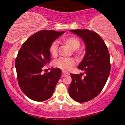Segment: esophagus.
<instances>
[{"label": "esophagus", "mask_w": 125, "mask_h": 125, "mask_svg": "<svg viewBox=\"0 0 125 125\" xmlns=\"http://www.w3.org/2000/svg\"><path fill=\"white\" fill-rule=\"evenodd\" d=\"M69 74L68 73H66L64 71H62V77H64V76H68V75H69Z\"/></svg>", "instance_id": "1"}]
</instances>
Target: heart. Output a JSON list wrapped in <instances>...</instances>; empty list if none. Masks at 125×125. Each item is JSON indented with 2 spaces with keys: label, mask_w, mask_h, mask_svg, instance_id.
Returning a JSON list of instances; mask_svg holds the SVG:
<instances>
[{
  "label": "heart",
  "mask_w": 125,
  "mask_h": 125,
  "mask_svg": "<svg viewBox=\"0 0 125 125\" xmlns=\"http://www.w3.org/2000/svg\"><path fill=\"white\" fill-rule=\"evenodd\" d=\"M60 42H62L68 45L71 49H73V53L77 56L80 57L83 53V50L79 47L81 44L80 41L77 37L74 36L62 37L60 39ZM59 50V43L57 41H54L51 43L49 47V52L53 57L57 55ZM56 67L62 69V71L68 72L71 70L75 65V61L71 58H60L56 60L54 63Z\"/></svg>",
  "instance_id": "b5f03b06"
}]
</instances>
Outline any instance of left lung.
<instances>
[{"instance_id":"1","label":"left lung","mask_w":125,"mask_h":125,"mask_svg":"<svg viewBox=\"0 0 125 125\" xmlns=\"http://www.w3.org/2000/svg\"><path fill=\"white\" fill-rule=\"evenodd\" d=\"M83 39L86 52L78 68L86 76L71 74L69 95L78 102H85L97 97L103 89L110 74V54L103 39L98 34L88 29L71 30Z\"/></svg>"}]
</instances>
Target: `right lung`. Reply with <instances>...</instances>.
Listing matches in <instances>:
<instances>
[{
    "label": "right lung",
    "mask_w": 125,
    "mask_h": 125,
    "mask_svg": "<svg viewBox=\"0 0 125 125\" xmlns=\"http://www.w3.org/2000/svg\"><path fill=\"white\" fill-rule=\"evenodd\" d=\"M64 33L42 30L34 33L23 44L15 60L17 78L20 89L28 98L44 101L52 96L61 77V70L52 68L49 73L42 72L51 61V43Z\"/></svg>",
    "instance_id": "right-lung-1"
}]
</instances>
